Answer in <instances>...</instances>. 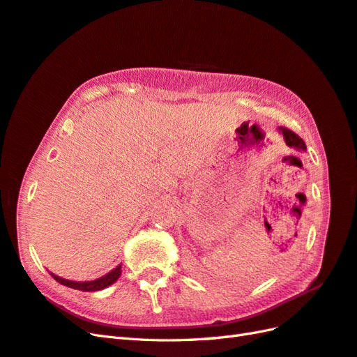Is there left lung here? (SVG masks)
<instances>
[{"label": "left lung", "instance_id": "obj_1", "mask_svg": "<svg viewBox=\"0 0 357 357\" xmlns=\"http://www.w3.org/2000/svg\"><path fill=\"white\" fill-rule=\"evenodd\" d=\"M279 132L284 135V139H285L288 147H293V149H296L298 151H305L306 150V146H305L303 139L298 137V135H296L293 130L287 129V128H279Z\"/></svg>", "mask_w": 357, "mask_h": 357}]
</instances>
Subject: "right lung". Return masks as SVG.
I'll return each instance as SVG.
<instances>
[{
    "label": "right lung",
    "mask_w": 357,
    "mask_h": 357,
    "mask_svg": "<svg viewBox=\"0 0 357 357\" xmlns=\"http://www.w3.org/2000/svg\"><path fill=\"white\" fill-rule=\"evenodd\" d=\"M52 278L55 279L56 282H60L66 287L69 288H73V290H79V291H99V290H103V288L109 287L111 284H114L117 279L120 278L121 275V266H117L114 268V271H111L109 273H107L105 276L99 278V279H94V281H86V282H75V281H69V279H64V278H60L56 276L54 273H51Z\"/></svg>",
    "instance_id": "right-lung-1"
}]
</instances>
